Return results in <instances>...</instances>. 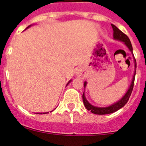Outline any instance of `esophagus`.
Returning a JSON list of instances; mask_svg holds the SVG:
<instances>
[{
    "label": "esophagus",
    "instance_id": "34e87169",
    "mask_svg": "<svg viewBox=\"0 0 146 146\" xmlns=\"http://www.w3.org/2000/svg\"><path fill=\"white\" fill-rule=\"evenodd\" d=\"M77 74V76H78V77H80V76L82 75V72H81V70H78Z\"/></svg>",
    "mask_w": 146,
    "mask_h": 146
}]
</instances>
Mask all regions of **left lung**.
Instances as JSON below:
<instances>
[{
  "instance_id": "1",
  "label": "left lung",
  "mask_w": 146,
  "mask_h": 146,
  "mask_svg": "<svg viewBox=\"0 0 146 146\" xmlns=\"http://www.w3.org/2000/svg\"><path fill=\"white\" fill-rule=\"evenodd\" d=\"M112 28L113 30V38L115 40H119L121 42H124L125 44L126 45V47H128L129 50L131 51V52L133 54V49H132V46H131V42H130L129 37L126 36V34L123 33V32L120 31L118 28H117L115 25L111 24ZM134 56V55H133ZM134 60H135V69L137 68V64H136V60H135V57H134ZM135 74H136V70L135 71V74H134L133 78H132V80H131V83L130 85L128 91L126 93L124 96L120 99L119 101H118L117 102L114 103L113 104H111L110 106L106 107V108H99V107H95L93 106L92 104H91L88 102L87 101L86 96H85V94L83 93L82 94V101L84 103V105L86 107V109L89 111H91L92 113L96 115H106V114H110V113H113L116 112L117 110H118L119 109H121V108H123L125 104L127 103L129 99L130 96H131V94L132 92V90H133L134 87V83H135ZM87 82H84V86L86 87Z\"/></svg>"
}]
</instances>
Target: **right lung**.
I'll return each instance as SVG.
<instances>
[{
  "label": "right lung",
  "mask_w": 146,
  "mask_h": 146,
  "mask_svg": "<svg viewBox=\"0 0 146 146\" xmlns=\"http://www.w3.org/2000/svg\"><path fill=\"white\" fill-rule=\"evenodd\" d=\"M29 27H31V25H29V26H28V27H27V28H26V29H27V28H29ZM71 82V80H69V82H68V84H69V82ZM68 84H67V85H68ZM51 112H52V111H51ZM46 113H43V114H46ZM38 114H42V113H38Z\"/></svg>",
  "instance_id": "right-lung-1"
}]
</instances>
